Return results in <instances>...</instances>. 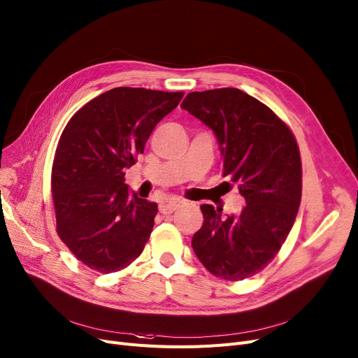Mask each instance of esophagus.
Returning a JSON list of instances; mask_svg holds the SVG:
<instances>
[{
  "mask_svg": "<svg viewBox=\"0 0 358 358\" xmlns=\"http://www.w3.org/2000/svg\"><path fill=\"white\" fill-rule=\"evenodd\" d=\"M178 206H180L178 201H168V203L159 205V212L161 213H173Z\"/></svg>",
  "mask_w": 358,
  "mask_h": 358,
  "instance_id": "obj_1",
  "label": "esophagus"
}]
</instances>
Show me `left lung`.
Segmentation results:
<instances>
[{"label": "left lung", "mask_w": 358, "mask_h": 358, "mask_svg": "<svg viewBox=\"0 0 358 358\" xmlns=\"http://www.w3.org/2000/svg\"><path fill=\"white\" fill-rule=\"evenodd\" d=\"M181 108L213 130L224 177L245 200L240 215L227 217L201 205L193 250L215 276L241 281L269 265L294 225L301 200L297 141L271 108L236 87L192 92Z\"/></svg>", "instance_id": "obj_1"}]
</instances>
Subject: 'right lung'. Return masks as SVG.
Listing matches in <instances>:
<instances>
[{"mask_svg":"<svg viewBox=\"0 0 358 358\" xmlns=\"http://www.w3.org/2000/svg\"><path fill=\"white\" fill-rule=\"evenodd\" d=\"M184 92L115 87L77 111L59 137L51 192L58 237L87 268L113 273L143 252L158 213L124 182Z\"/></svg>","mask_w":358,"mask_h":358,"instance_id":"add662e5","label":"right lung"}]
</instances>
